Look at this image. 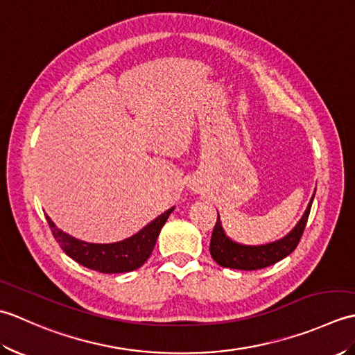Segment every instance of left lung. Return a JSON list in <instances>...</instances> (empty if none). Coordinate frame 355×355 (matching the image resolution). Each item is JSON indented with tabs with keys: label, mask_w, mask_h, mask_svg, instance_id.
I'll use <instances>...</instances> for the list:
<instances>
[{
	"label": "left lung",
	"mask_w": 355,
	"mask_h": 355,
	"mask_svg": "<svg viewBox=\"0 0 355 355\" xmlns=\"http://www.w3.org/2000/svg\"><path fill=\"white\" fill-rule=\"evenodd\" d=\"M315 193V191H314ZM314 193L308 202L302 218L297 221V224L286 233L281 239L273 241L268 244L261 245H247L239 244L225 235L223 229V224L220 220V214L216 218V224L212 233V239H210V254H212L214 261L218 266L225 268H235V270H261L273 266V263L282 261L290 253H293L294 248L297 247L300 236H302L304 229L306 225L308 215H310V209L314 200Z\"/></svg>",
	"instance_id": "8db88e82"
}]
</instances>
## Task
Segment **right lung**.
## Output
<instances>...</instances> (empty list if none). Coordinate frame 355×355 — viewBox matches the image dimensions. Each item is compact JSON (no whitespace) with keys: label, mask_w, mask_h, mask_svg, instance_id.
<instances>
[{"label":"right lung","mask_w":355,"mask_h":355,"mask_svg":"<svg viewBox=\"0 0 355 355\" xmlns=\"http://www.w3.org/2000/svg\"><path fill=\"white\" fill-rule=\"evenodd\" d=\"M173 209L175 207H171L164 214L158 215L154 221L146 224L135 235L111 244L85 243V241L74 238L58 229L49 215H45V218H47L53 236L71 259L89 270L112 275L137 270L148 261L154 250L160 230L173 212Z\"/></svg>","instance_id":"1"}]
</instances>
